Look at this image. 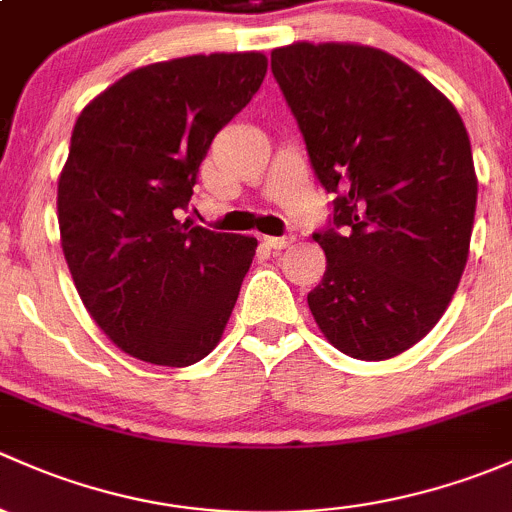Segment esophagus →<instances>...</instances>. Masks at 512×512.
I'll list each match as a JSON object with an SVG mask.
<instances>
[{"mask_svg":"<svg viewBox=\"0 0 512 512\" xmlns=\"http://www.w3.org/2000/svg\"><path fill=\"white\" fill-rule=\"evenodd\" d=\"M263 244L268 246V249H288V246L293 244V236H263Z\"/></svg>","mask_w":512,"mask_h":512,"instance_id":"obj_1","label":"esophagus"}]
</instances>
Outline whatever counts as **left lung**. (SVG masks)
<instances>
[{
    "instance_id": "8db88e82",
    "label": "left lung",
    "mask_w": 512,
    "mask_h": 512,
    "mask_svg": "<svg viewBox=\"0 0 512 512\" xmlns=\"http://www.w3.org/2000/svg\"><path fill=\"white\" fill-rule=\"evenodd\" d=\"M333 226L313 234L328 266L308 293L328 342L379 362L416 345L449 308L468 261L478 177L453 103L419 71L362 44L271 51Z\"/></svg>"
}]
</instances>
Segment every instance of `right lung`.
<instances>
[{
    "mask_svg": "<svg viewBox=\"0 0 512 512\" xmlns=\"http://www.w3.org/2000/svg\"><path fill=\"white\" fill-rule=\"evenodd\" d=\"M266 68L261 51L150 63L78 115L56 199L61 249L98 328L142 362L194 365L224 335L258 241L177 214Z\"/></svg>",
    "mask_w": 512,
    "mask_h": 512,
    "instance_id": "add662e5",
    "label": "right lung"
}]
</instances>
